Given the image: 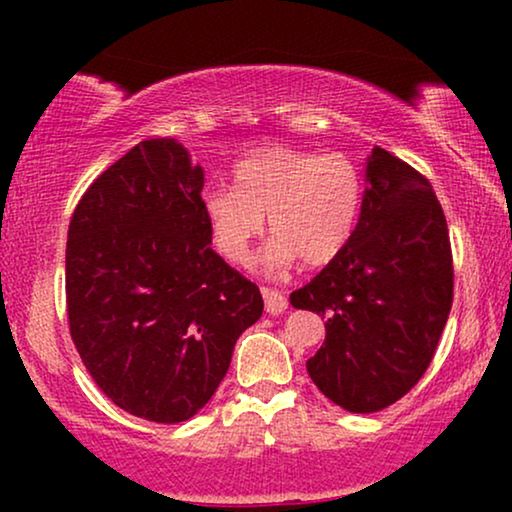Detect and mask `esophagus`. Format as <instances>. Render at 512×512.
I'll list each match as a JSON object with an SVG mask.
<instances>
[{
    "instance_id": "1",
    "label": "esophagus",
    "mask_w": 512,
    "mask_h": 512,
    "mask_svg": "<svg viewBox=\"0 0 512 512\" xmlns=\"http://www.w3.org/2000/svg\"><path fill=\"white\" fill-rule=\"evenodd\" d=\"M263 300H265V312L268 314H282L286 307H289V300H286L284 293H279L275 289H261Z\"/></svg>"
}]
</instances>
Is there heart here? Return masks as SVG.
Masks as SVG:
<instances>
[{
  "mask_svg": "<svg viewBox=\"0 0 512 512\" xmlns=\"http://www.w3.org/2000/svg\"><path fill=\"white\" fill-rule=\"evenodd\" d=\"M235 188L202 193L214 247L230 263H247L251 244L263 233L265 216L272 240L265 244V270L326 265L352 240L361 212L363 184L345 156H319L298 149H261L233 170Z\"/></svg>",
  "mask_w": 512,
  "mask_h": 512,
  "instance_id": "b5f03b06",
  "label": "heart"
}]
</instances>
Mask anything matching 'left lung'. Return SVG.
I'll return each instance as SVG.
<instances>
[{
	"label": "left lung",
	"instance_id": "1",
	"mask_svg": "<svg viewBox=\"0 0 512 512\" xmlns=\"http://www.w3.org/2000/svg\"><path fill=\"white\" fill-rule=\"evenodd\" d=\"M352 240L291 305L326 319L307 373L347 412H377L419 382L452 307V251L429 181L375 146Z\"/></svg>",
	"mask_w": 512,
	"mask_h": 512
}]
</instances>
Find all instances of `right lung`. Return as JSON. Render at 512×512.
<instances>
[{
	"label": "right lung",
	"instance_id": "1",
	"mask_svg": "<svg viewBox=\"0 0 512 512\" xmlns=\"http://www.w3.org/2000/svg\"><path fill=\"white\" fill-rule=\"evenodd\" d=\"M205 170L146 139L93 181L67 235L69 331L97 387L130 415L191 419L263 314L256 284L212 249Z\"/></svg>",
	"mask_w": 512,
	"mask_h": 512
}]
</instances>
